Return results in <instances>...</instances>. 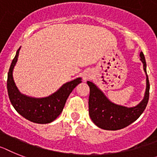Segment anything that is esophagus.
Segmentation results:
<instances>
[{
  "label": "esophagus",
  "instance_id": "esophagus-1",
  "mask_svg": "<svg viewBox=\"0 0 157 157\" xmlns=\"http://www.w3.org/2000/svg\"><path fill=\"white\" fill-rule=\"evenodd\" d=\"M91 77H92V73L89 72H86L85 74H84V76H83V79H84V81H87V80L90 79Z\"/></svg>",
  "mask_w": 157,
  "mask_h": 157
}]
</instances>
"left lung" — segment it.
Segmentation results:
<instances>
[{
	"label": "left lung",
	"instance_id": "obj_1",
	"mask_svg": "<svg viewBox=\"0 0 157 157\" xmlns=\"http://www.w3.org/2000/svg\"><path fill=\"white\" fill-rule=\"evenodd\" d=\"M146 74V90L144 97L137 105L128 108L110 101L104 93L92 81H87L90 89L89 113L93 123L105 130H119L136 121L144 111L149 98V81L146 71V61L144 53H140Z\"/></svg>",
	"mask_w": 157,
	"mask_h": 157
}]
</instances>
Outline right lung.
<instances>
[{"mask_svg":"<svg viewBox=\"0 0 157 157\" xmlns=\"http://www.w3.org/2000/svg\"><path fill=\"white\" fill-rule=\"evenodd\" d=\"M21 47L17 51L8 72L7 89L10 102L16 111L25 119L36 124L51 123L60 115L68 96L75 87L81 83V78L65 83L58 90L48 97L42 98L28 97L20 93L13 77V71L17 62Z\"/></svg>","mask_w":157,"mask_h":157,"instance_id":"add662e5","label":"right lung"}]
</instances>
